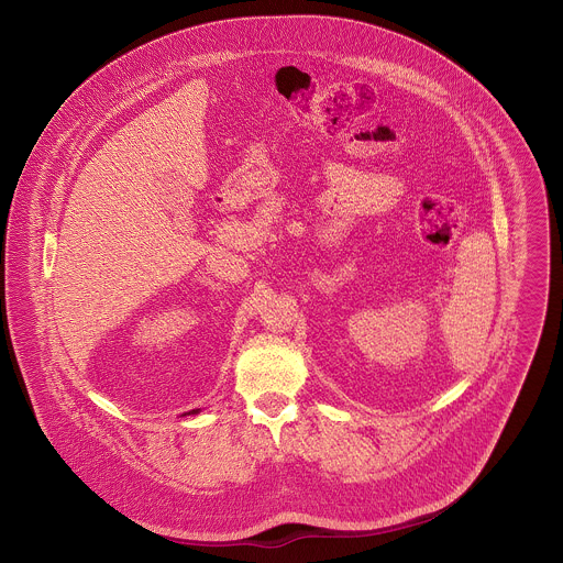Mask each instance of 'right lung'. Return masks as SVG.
I'll return each instance as SVG.
<instances>
[{
  "label": "right lung",
  "instance_id": "add662e5",
  "mask_svg": "<svg viewBox=\"0 0 563 563\" xmlns=\"http://www.w3.org/2000/svg\"><path fill=\"white\" fill-rule=\"evenodd\" d=\"M192 411H195V409H192Z\"/></svg>",
  "mask_w": 563,
  "mask_h": 563
}]
</instances>
